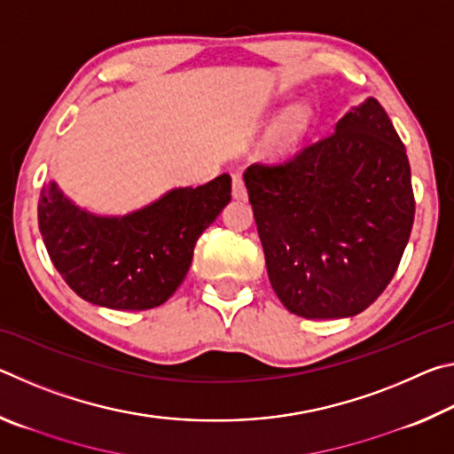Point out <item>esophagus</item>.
Masks as SVG:
<instances>
[{"label":"esophagus","mask_w":454,"mask_h":454,"mask_svg":"<svg viewBox=\"0 0 454 454\" xmlns=\"http://www.w3.org/2000/svg\"><path fill=\"white\" fill-rule=\"evenodd\" d=\"M232 196L234 198H246V186L240 174H234L232 178Z\"/></svg>","instance_id":"esophagus-1"}]
</instances>
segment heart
Returning <instances> with one entry per match:
<instances>
[{"label":"heart","mask_w":454,"mask_h":454,"mask_svg":"<svg viewBox=\"0 0 454 454\" xmlns=\"http://www.w3.org/2000/svg\"><path fill=\"white\" fill-rule=\"evenodd\" d=\"M310 126L309 106H294L268 129L260 152L270 160H280L296 148Z\"/></svg>","instance_id":"b5f03b06"}]
</instances>
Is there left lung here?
Returning a JSON list of instances; mask_svg holds the SVG:
<instances>
[{"mask_svg":"<svg viewBox=\"0 0 454 454\" xmlns=\"http://www.w3.org/2000/svg\"><path fill=\"white\" fill-rule=\"evenodd\" d=\"M268 278L292 314L347 318L393 280L414 222L411 166L374 98L282 164L244 172Z\"/></svg>","mask_w":454,"mask_h":454,"instance_id":"left-lung-1","label":"left lung"}]
</instances>
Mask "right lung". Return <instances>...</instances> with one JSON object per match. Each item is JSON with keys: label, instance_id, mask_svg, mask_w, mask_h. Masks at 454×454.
<instances>
[{"label": "right lung", "instance_id": "add662e5", "mask_svg": "<svg viewBox=\"0 0 454 454\" xmlns=\"http://www.w3.org/2000/svg\"><path fill=\"white\" fill-rule=\"evenodd\" d=\"M230 192L232 178L222 174L204 186L170 190L126 216H96L50 182L37 222L53 266L75 294L112 310H148L186 278L198 238Z\"/></svg>", "mask_w": 454, "mask_h": 454}]
</instances>
